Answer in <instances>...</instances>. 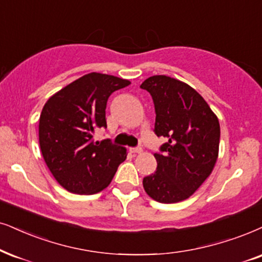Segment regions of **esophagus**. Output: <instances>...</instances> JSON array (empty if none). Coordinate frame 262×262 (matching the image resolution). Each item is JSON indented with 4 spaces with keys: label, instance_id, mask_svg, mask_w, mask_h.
Masks as SVG:
<instances>
[{
    "label": "esophagus",
    "instance_id": "esophagus-1",
    "mask_svg": "<svg viewBox=\"0 0 262 262\" xmlns=\"http://www.w3.org/2000/svg\"><path fill=\"white\" fill-rule=\"evenodd\" d=\"M132 154H134V155H139V154H141L142 152V148L141 147H134V148H132Z\"/></svg>",
    "mask_w": 262,
    "mask_h": 262
}]
</instances>
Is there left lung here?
Here are the masks:
<instances>
[{"label":"left lung","instance_id":"obj_1","mask_svg":"<svg viewBox=\"0 0 262 262\" xmlns=\"http://www.w3.org/2000/svg\"><path fill=\"white\" fill-rule=\"evenodd\" d=\"M140 88L155 104V133L167 138L154 155L155 173L142 180L145 191L160 203L187 200L209 177L219 155L220 124L207 101L190 85L157 75Z\"/></svg>","mask_w":262,"mask_h":262}]
</instances>
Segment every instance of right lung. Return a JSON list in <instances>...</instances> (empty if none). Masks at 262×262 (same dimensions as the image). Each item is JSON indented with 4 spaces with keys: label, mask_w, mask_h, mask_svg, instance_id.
I'll return each mask as SVG.
<instances>
[{
    "label": "right lung",
    "mask_w": 262,
    "mask_h": 262,
    "mask_svg": "<svg viewBox=\"0 0 262 262\" xmlns=\"http://www.w3.org/2000/svg\"><path fill=\"white\" fill-rule=\"evenodd\" d=\"M130 84L116 76L91 74L48 99L39 116V147L46 164L65 190L94 194L106 188L127 158L123 146L110 139L94 141L95 129L106 128L107 99Z\"/></svg>",
    "instance_id": "1"
}]
</instances>
